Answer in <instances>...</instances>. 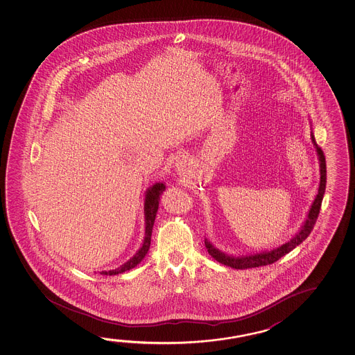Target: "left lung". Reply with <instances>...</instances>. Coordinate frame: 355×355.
Instances as JSON below:
<instances>
[{
    "mask_svg": "<svg viewBox=\"0 0 355 355\" xmlns=\"http://www.w3.org/2000/svg\"><path fill=\"white\" fill-rule=\"evenodd\" d=\"M311 140L313 144L315 152H317V158L320 162V186H318V193L315 194L313 203L311 205V208L308 210L307 218L303 221L302 225L300 227V230L297 232L296 235L293 238H291L285 244L279 245L277 248H273L270 250L256 251V252H250V254H245V255H230L224 251L219 250L218 248H215L213 243L205 238V248L209 252L211 257H214L215 260L220 262L225 266L229 268H236V270H243V268H259V266H265L270 265L275 261H277L282 256L288 254L290 251L293 250L296 246L301 244L302 241L306 240L308 235L312 232L315 220L320 214V204L323 200V196L326 192L327 183V168L326 158L323 155V151L320 150L317 142L314 140L313 131H312V122H311Z\"/></svg>",
    "mask_w": 355,
    "mask_h": 355,
    "instance_id": "obj_1",
    "label": "left lung"
}]
</instances>
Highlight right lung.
<instances>
[{"label":"right lung","instance_id":"1","mask_svg":"<svg viewBox=\"0 0 355 355\" xmlns=\"http://www.w3.org/2000/svg\"><path fill=\"white\" fill-rule=\"evenodd\" d=\"M166 191V184L163 182H157L153 186L147 188L145 193V202H144V213H145V238L142 240V245L140 249L136 251L130 260L125 262L120 268H115V270H109V271H101V275H106V276H114V275H119V273L126 272L128 270L134 268L137 266L145 257L147 251L150 249L151 245V235L152 229H153V224H155V219L157 215L158 205H159V200H161V196L162 193Z\"/></svg>","mask_w":355,"mask_h":355}]
</instances>
